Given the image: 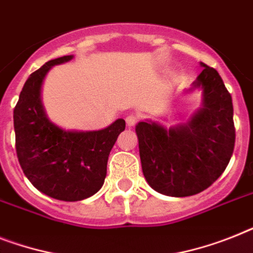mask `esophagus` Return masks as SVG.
I'll return each mask as SVG.
<instances>
[{
	"instance_id": "34e87169",
	"label": "esophagus",
	"mask_w": 253,
	"mask_h": 253,
	"mask_svg": "<svg viewBox=\"0 0 253 253\" xmlns=\"http://www.w3.org/2000/svg\"><path fill=\"white\" fill-rule=\"evenodd\" d=\"M138 116H137V115H133V114H130V115H128V116H126V118H125V122H126V125H128V126H133V125H135L137 124V122H138Z\"/></svg>"
}]
</instances>
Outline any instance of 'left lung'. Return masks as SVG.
Segmentation results:
<instances>
[{
    "label": "left lung",
    "mask_w": 253,
    "mask_h": 253,
    "mask_svg": "<svg viewBox=\"0 0 253 253\" xmlns=\"http://www.w3.org/2000/svg\"><path fill=\"white\" fill-rule=\"evenodd\" d=\"M203 71L191 89L202 87L203 106L190 122L167 130L141 122L135 126L142 172L152 189L168 197H190L224 173L234 151L231 95L214 68Z\"/></svg>",
    "instance_id": "obj_1"
}]
</instances>
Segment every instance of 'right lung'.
I'll use <instances>...</instances> for the list:
<instances>
[{"label": "right lung", "mask_w": 253, "mask_h": 253, "mask_svg": "<svg viewBox=\"0 0 253 253\" xmlns=\"http://www.w3.org/2000/svg\"><path fill=\"white\" fill-rule=\"evenodd\" d=\"M72 59L64 55L35 71L23 86L14 108L19 164L33 186L64 202L86 199L97 193L107 174V160L125 122L118 119L102 130L70 131L50 122L41 102V86L49 70Z\"/></svg>", "instance_id": "right-lung-1"}]
</instances>
